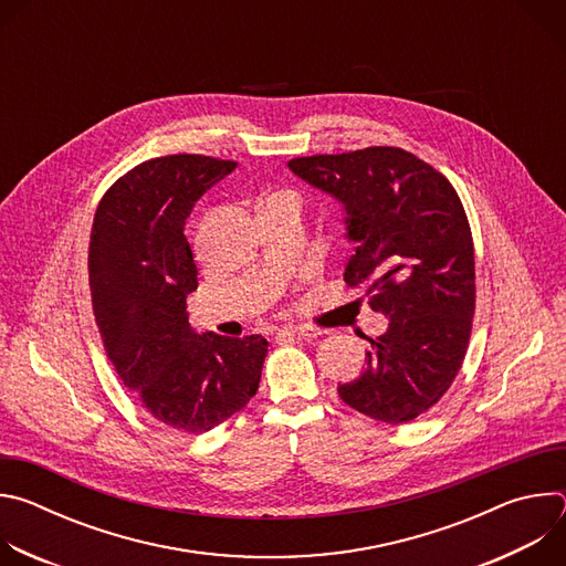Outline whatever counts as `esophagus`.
<instances>
[{
	"instance_id": "esophagus-1",
	"label": "esophagus",
	"mask_w": 566,
	"mask_h": 566,
	"mask_svg": "<svg viewBox=\"0 0 566 566\" xmlns=\"http://www.w3.org/2000/svg\"><path fill=\"white\" fill-rule=\"evenodd\" d=\"M280 336H297V338H308L311 340V338L322 336V332L311 327V325H289L280 332Z\"/></svg>"
}]
</instances>
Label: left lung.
Instances as JSON below:
<instances>
[{
	"label": "left lung",
	"instance_id": "left-lung-1",
	"mask_svg": "<svg viewBox=\"0 0 566 566\" xmlns=\"http://www.w3.org/2000/svg\"><path fill=\"white\" fill-rule=\"evenodd\" d=\"M289 168L345 203L358 241L345 282L367 291L389 327L360 378L338 387L360 415L400 426L426 415L457 378L472 332L474 247L452 184L400 147L313 154Z\"/></svg>",
	"mask_w": 566,
	"mask_h": 566
}]
</instances>
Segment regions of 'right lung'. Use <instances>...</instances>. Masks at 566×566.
<instances>
[{"label":"right lung","instance_id":"1","mask_svg":"<svg viewBox=\"0 0 566 566\" xmlns=\"http://www.w3.org/2000/svg\"><path fill=\"white\" fill-rule=\"evenodd\" d=\"M203 154L149 158L103 195L90 239V291L105 354L156 421L201 434L258 394L269 340L195 334L199 284L184 234L195 201L234 170Z\"/></svg>","mask_w":566,"mask_h":566}]
</instances>
